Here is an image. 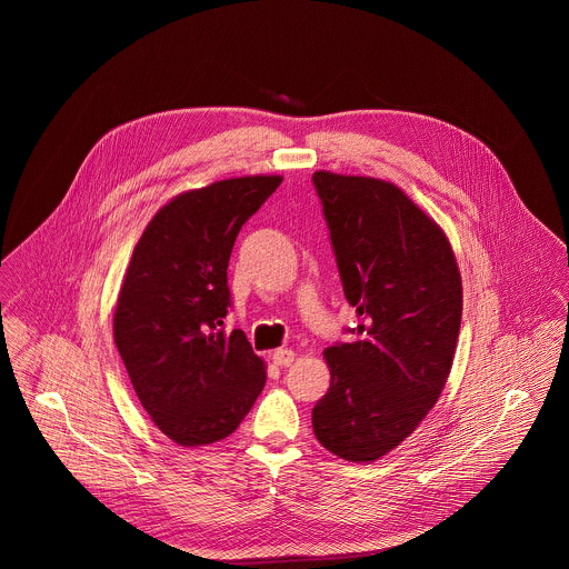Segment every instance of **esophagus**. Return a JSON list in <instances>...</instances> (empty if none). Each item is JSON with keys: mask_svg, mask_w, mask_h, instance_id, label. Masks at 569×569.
<instances>
[{"mask_svg": "<svg viewBox=\"0 0 569 569\" xmlns=\"http://www.w3.org/2000/svg\"><path fill=\"white\" fill-rule=\"evenodd\" d=\"M271 359H273L276 366H284L287 368V366H291L296 361V352L289 350V348H278V350H273Z\"/></svg>", "mask_w": 569, "mask_h": 569, "instance_id": "34e87169", "label": "esophagus"}]
</instances>
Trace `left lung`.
Returning a JSON list of instances; mask_svg holds the SVG:
<instances>
[{
  "mask_svg": "<svg viewBox=\"0 0 569 569\" xmlns=\"http://www.w3.org/2000/svg\"><path fill=\"white\" fill-rule=\"evenodd\" d=\"M355 341L325 350L330 388L313 407L320 445L348 462L399 447L436 406L453 366L462 278L442 228L383 179L318 170Z\"/></svg>",
  "mask_w": 569,
  "mask_h": 569,
  "instance_id": "8db88e82",
  "label": "left lung"
}]
</instances>
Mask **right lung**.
<instances>
[{"instance_id": "add662e5", "label": "right lung", "mask_w": 569, "mask_h": 569, "mask_svg": "<svg viewBox=\"0 0 569 569\" xmlns=\"http://www.w3.org/2000/svg\"><path fill=\"white\" fill-rule=\"evenodd\" d=\"M280 174L214 181L170 199L133 249L113 311V339L133 390L172 442L228 438L264 388V361L243 330H226L228 262L244 221Z\"/></svg>"}]
</instances>
